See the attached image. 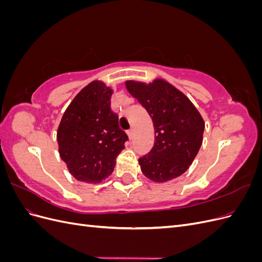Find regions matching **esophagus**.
Segmentation results:
<instances>
[{
  "mask_svg": "<svg viewBox=\"0 0 262 262\" xmlns=\"http://www.w3.org/2000/svg\"><path fill=\"white\" fill-rule=\"evenodd\" d=\"M128 137H129V139H132L133 138V130L132 129H130V130H128Z\"/></svg>",
  "mask_w": 262,
  "mask_h": 262,
  "instance_id": "1",
  "label": "esophagus"
}]
</instances>
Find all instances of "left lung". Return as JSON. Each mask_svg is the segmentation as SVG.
Here are the masks:
<instances>
[{"mask_svg": "<svg viewBox=\"0 0 262 262\" xmlns=\"http://www.w3.org/2000/svg\"><path fill=\"white\" fill-rule=\"evenodd\" d=\"M126 90L152 118L155 142L139 158L141 170L155 182L182 175L192 164L202 144L204 121L184 93L162 78L145 84L126 81Z\"/></svg>", "mask_w": 262, "mask_h": 262, "instance_id": "left-lung-1", "label": "left lung"}]
</instances>
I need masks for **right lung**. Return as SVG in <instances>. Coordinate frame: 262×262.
I'll use <instances>...</instances> for the list:
<instances>
[{
	"instance_id": "obj_1",
	"label": "right lung",
	"mask_w": 262,
	"mask_h": 262,
	"mask_svg": "<svg viewBox=\"0 0 262 262\" xmlns=\"http://www.w3.org/2000/svg\"><path fill=\"white\" fill-rule=\"evenodd\" d=\"M113 90L94 81L67 108L57 132L59 153L75 179L97 184L114 171L128 141L110 108Z\"/></svg>"
}]
</instances>
